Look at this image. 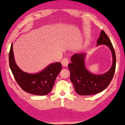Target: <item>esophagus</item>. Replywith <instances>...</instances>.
<instances>
[{"label": "esophagus", "mask_w": 125, "mask_h": 125, "mask_svg": "<svg viewBox=\"0 0 125 125\" xmlns=\"http://www.w3.org/2000/svg\"><path fill=\"white\" fill-rule=\"evenodd\" d=\"M69 60L67 58H63L62 60V62H61V63H62L63 67H67L68 66V64H69Z\"/></svg>", "instance_id": "obj_1"}]
</instances>
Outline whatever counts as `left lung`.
<instances>
[{
	"label": "left lung",
	"instance_id": "obj_1",
	"mask_svg": "<svg viewBox=\"0 0 125 125\" xmlns=\"http://www.w3.org/2000/svg\"><path fill=\"white\" fill-rule=\"evenodd\" d=\"M97 45L104 44L109 47L113 56L112 66L103 74L96 75L85 67L84 53L74 54L71 58V63L68 65L70 79L76 93L79 95H91L100 93L109 85L113 78L116 67V56L112 43L105 32L102 30L97 41Z\"/></svg>",
	"mask_w": 125,
	"mask_h": 125
}]
</instances>
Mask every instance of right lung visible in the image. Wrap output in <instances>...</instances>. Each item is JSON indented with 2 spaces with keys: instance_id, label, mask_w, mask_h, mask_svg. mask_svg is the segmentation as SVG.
Instances as JSON below:
<instances>
[{
  "instance_id": "right-lung-1",
  "label": "right lung",
  "mask_w": 125,
  "mask_h": 125,
  "mask_svg": "<svg viewBox=\"0 0 125 125\" xmlns=\"http://www.w3.org/2000/svg\"><path fill=\"white\" fill-rule=\"evenodd\" d=\"M9 65L16 81L24 91L35 95H47L52 89L56 77L62 70L60 62L51 63L36 74L23 72L16 65L14 59L13 44L9 55Z\"/></svg>"
}]
</instances>
